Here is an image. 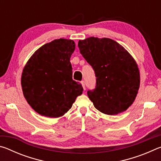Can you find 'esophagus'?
Segmentation results:
<instances>
[{
    "label": "esophagus",
    "mask_w": 161,
    "mask_h": 161,
    "mask_svg": "<svg viewBox=\"0 0 161 161\" xmlns=\"http://www.w3.org/2000/svg\"><path fill=\"white\" fill-rule=\"evenodd\" d=\"M81 85H82V87H83L84 90H85V89H86V87H85V82H84V81H81Z\"/></svg>",
    "instance_id": "34e87169"
}]
</instances>
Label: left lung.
Returning <instances> with one entry per match:
<instances>
[{
    "mask_svg": "<svg viewBox=\"0 0 161 161\" xmlns=\"http://www.w3.org/2000/svg\"><path fill=\"white\" fill-rule=\"evenodd\" d=\"M78 47L97 77L95 89L87 91L94 107L108 115L126 111L135 100L140 85L134 59L109 38L88 37L79 40Z\"/></svg>",
    "mask_w": 161,
    "mask_h": 161,
    "instance_id": "1",
    "label": "left lung"
}]
</instances>
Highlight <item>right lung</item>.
I'll return each mask as SVG.
<instances>
[{
    "instance_id": "add662e5",
    "label": "right lung",
    "mask_w": 161,
    "mask_h": 161,
    "mask_svg": "<svg viewBox=\"0 0 161 161\" xmlns=\"http://www.w3.org/2000/svg\"><path fill=\"white\" fill-rule=\"evenodd\" d=\"M75 49L73 40H54L38 49L24 67L21 77L24 97L40 115L63 116L82 94L81 84L72 80L70 57Z\"/></svg>"
}]
</instances>
